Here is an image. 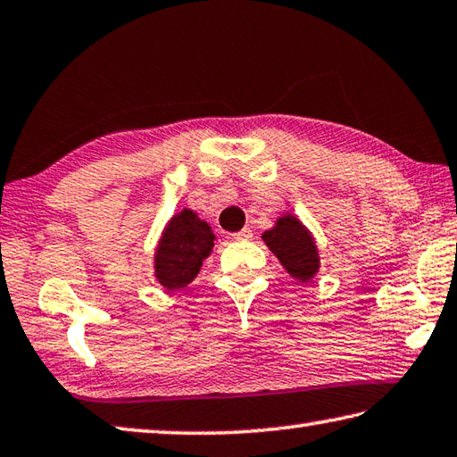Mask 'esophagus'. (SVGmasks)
I'll return each instance as SVG.
<instances>
[{"instance_id": "esophagus-1", "label": "esophagus", "mask_w": 457, "mask_h": 457, "mask_svg": "<svg viewBox=\"0 0 457 457\" xmlns=\"http://www.w3.org/2000/svg\"><path fill=\"white\" fill-rule=\"evenodd\" d=\"M231 237L237 239V242H247V239L253 237V231L250 228H244L242 231H237V234H234Z\"/></svg>"}]
</instances>
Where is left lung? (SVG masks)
<instances>
[{
    "mask_svg": "<svg viewBox=\"0 0 457 457\" xmlns=\"http://www.w3.org/2000/svg\"><path fill=\"white\" fill-rule=\"evenodd\" d=\"M279 263L300 281H310L320 270V255L310 231L294 215L279 218L276 228L262 236Z\"/></svg>",
    "mask_w": 457,
    "mask_h": 457,
    "instance_id": "left-lung-1",
    "label": "left lung"
}]
</instances>
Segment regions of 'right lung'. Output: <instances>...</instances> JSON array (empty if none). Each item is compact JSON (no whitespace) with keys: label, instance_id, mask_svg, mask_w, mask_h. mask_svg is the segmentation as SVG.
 Returning <instances> with one entry per match:
<instances>
[{"label":"right lung","instance_id":"add662e5","mask_svg":"<svg viewBox=\"0 0 457 457\" xmlns=\"http://www.w3.org/2000/svg\"><path fill=\"white\" fill-rule=\"evenodd\" d=\"M215 242L213 231L192 210L173 215L155 252V278L163 287L192 284Z\"/></svg>","mask_w":457,"mask_h":457}]
</instances>
